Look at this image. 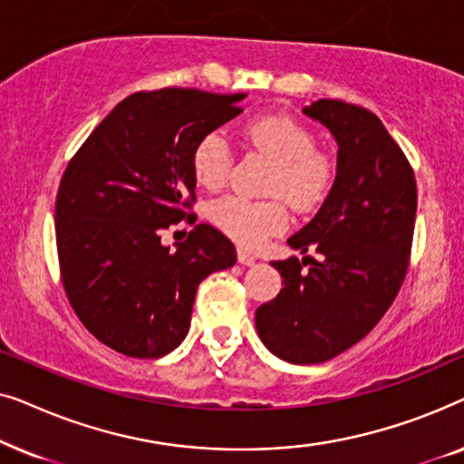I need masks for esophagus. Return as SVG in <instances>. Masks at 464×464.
Segmentation results:
<instances>
[{
	"label": "esophagus",
	"instance_id": "1",
	"mask_svg": "<svg viewBox=\"0 0 464 464\" xmlns=\"http://www.w3.org/2000/svg\"><path fill=\"white\" fill-rule=\"evenodd\" d=\"M238 262L243 266H253L257 262V257L253 256V253H249L246 249H238Z\"/></svg>",
	"mask_w": 464,
	"mask_h": 464
}]
</instances>
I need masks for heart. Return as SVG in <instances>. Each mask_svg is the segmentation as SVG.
<instances>
[{
	"mask_svg": "<svg viewBox=\"0 0 464 464\" xmlns=\"http://www.w3.org/2000/svg\"><path fill=\"white\" fill-rule=\"evenodd\" d=\"M243 135L276 162L270 179L272 192L300 211H310L325 200L334 183V164L314 150V135L302 122L289 116H259L245 124ZM230 164L232 154L224 132L213 130L196 143L192 173L200 188L219 189ZM208 218L221 232L246 246L262 243L287 224L281 200H253L240 194L215 200L208 207Z\"/></svg>",
	"mask_w": 464,
	"mask_h": 464,
	"instance_id": "1",
	"label": "heart"
}]
</instances>
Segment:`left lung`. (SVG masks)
<instances>
[{
	"label": "left lung",
	"instance_id": "left-lung-1",
	"mask_svg": "<svg viewBox=\"0 0 464 464\" xmlns=\"http://www.w3.org/2000/svg\"><path fill=\"white\" fill-rule=\"evenodd\" d=\"M338 143L335 179L313 219L287 238L314 251L272 262L285 287L256 310L264 346L289 363H323L363 340L401 287L416 221V179L378 116L344 101L302 110Z\"/></svg>",
	"mask_w": 464,
	"mask_h": 464
}]
</instances>
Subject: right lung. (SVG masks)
I'll return each mask as SVG.
<instances>
[{
	"mask_svg": "<svg viewBox=\"0 0 464 464\" xmlns=\"http://www.w3.org/2000/svg\"><path fill=\"white\" fill-rule=\"evenodd\" d=\"M245 97L196 88L130 94L63 175L54 208L63 285L88 332L126 357L175 351L198 285L237 264L218 227L198 224L175 249L160 230L192 218V151L238 116Z\"/></svg>",
	"mask_w": 464,
	"mask_h": 464,
	"instance_id": "right-lung-1",
	"label": "right lung"
}]
</instances>
